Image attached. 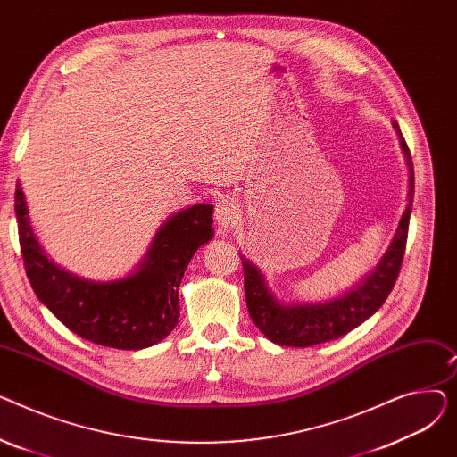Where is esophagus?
I'll return each instance as SVG.
<instances>
[{
  "label": "esophagus",
  "mask_w": 457,
  "mask_h": 457,
  "mask_svg": "<svg viewBox=\"0 0 457 457\" xmlns=\"http://www.w3.org/2000/svg\"><path fill=\"white\" fill-rule=\"evenodd\" d=\"M214 220H216V224H219L224 229L233 228L237 224V220H238V205H237V202L233 198H229V196L219 198V202H216V205H214Z\"/></svg>",
  "instance_id": "esophagus-1"
}]
</instances>
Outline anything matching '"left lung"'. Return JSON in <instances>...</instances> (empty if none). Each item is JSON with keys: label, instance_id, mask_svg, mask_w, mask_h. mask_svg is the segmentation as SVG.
<instances>
[{"label": "left lung", "instance_id": "obj_1", "mask_svg": "<svg viewBox=\"0 0 457 457\" xmlns=\"http://www.w3.org/2000/svg\"><path fill=\"white\" fill-rule=\"evenodd\" d=\"M395 129L400 137V146L405 154L407 166H410V204H407L393 243L386 255L381 257L379 265L359 281L352 291L339 298L319 303H293L283 305L274 298L265 283V278L257 270L253 262L241 255L245 270V295L246 305L253 324L265 333L272 343L281 346L307 348L313 345L339 339L359 324L372 317L381 303L387 300L396 278L400 274L402 259L405 253L407 229H410V216L413 205V161L410 148L400 133L398 124Z\"/></svg>", "mask_w": 457, "mask_h": 457}]
</instances>
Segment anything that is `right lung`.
Here are the masks:
<instances>
[{"label": "right lung", "instance_id": "1", "mask_svg": "<svg viewBox=\"0 0 457 457\" xmlns=\"http://www.w3.org/2000/svg\"><path fill=\"white\" fill-rule=\"evenodd\" d=\"M14 211L23 267L38 300L79 337L118 350L154 346L176 328L185 269L195 252L212 238V205L196 204L161 226L137 272L94 283L47 259L29 226L20 183Z\"/></svg>", "mask_w": 457, "mask_h": 457}]
</instances>
